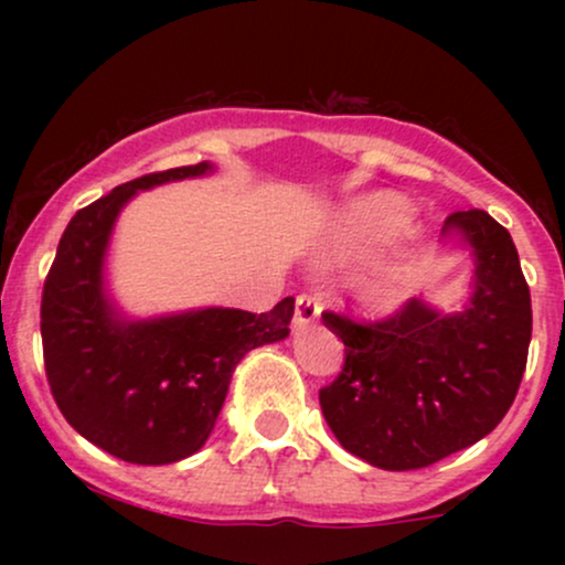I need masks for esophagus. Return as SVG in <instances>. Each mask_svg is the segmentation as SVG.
<instances>
[{
  "label": "esophagus",
  "instance_id": "34e87169",
  "mask_svg": "<svg viewBox=\"0 0 565 565\" xmlns=\"http://www.w3.org/2000/svg\"><path fill=\"white\" fill-rule=\"evenodd\" d=\"M321 313V302L319 297L310 295V291H302V295H297V302H295V323L297 327H308V323H313L319 319Z\"/></svg>",
  "mask_w": 565,
  "mask_h": 565
}]
</instances>
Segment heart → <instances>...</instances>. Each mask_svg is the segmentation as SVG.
Here are the masks:
<instances>
[{"label": "heart", "instance_id": "b5f03b06", "mask_svg": "<svg viewBox=\"0 0 565 565\" xmlns=\"http://www.w3.org/2000/svg\"><path fill=\"white\" fill-rule=\"evenodd\" d=\"M408 223V210L404 201L395 196H372L350 204L337 220L334 228V252L337 255H359L372 246L391 242ZM361 297L372 308H391L398 302L391 278H369L361 284Z\"/></svg>", "mask_w": 565, "mask_h": 565}]
</instances>
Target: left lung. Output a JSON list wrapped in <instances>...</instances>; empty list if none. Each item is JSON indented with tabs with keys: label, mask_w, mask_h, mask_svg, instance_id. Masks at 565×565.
<instances>
[{
	"label": "left lung",
	"mask_w": 565,
	"mask_h": 565,
	"mask_svg": "<svg viewBox=\"0 0 565 565\" xmlns=\"http://www.w3.org/2000/svg\"><path fill=\"white\" fill-rule=\"evenodd\" d=\"M476 257L468 308L440 316L408 300L387 319L323 310L345 364L319 401L355 457L382 470H419L489 436L515 401L531 342V295L508 228L489 212H451Z\"/></svg>",
	"instance_id": "left-lung-1"
}]
</instances>
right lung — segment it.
<instances>
[{"label": "right lung", "mask_w": 565, "mask_h": 565, "mask_svg": "<svg viewBox=\"0 0 565 565\" xmlns=\"http://www.w3.org/2000/svg\"><path fill=\"white\" fill-rule=\"evenodd\" d=\"M193 167L114 188L71 217L42 291L50 391L76 433L132 465H170L210 438L244 353L289 334L295 300L268 313L204 308L153 321H119L103 295V255L121 206L140 188L199 178Z\"/></svg>", "instance_id": "1"}]
</instances>
